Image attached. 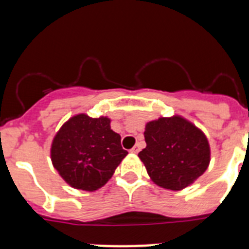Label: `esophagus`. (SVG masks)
<instances>
[{
	"instance_id": "1",
	"label": "esophagus",
	"mask_w": 249,
	"mask_h": 249,
	"mask_svg": "<svg viewBox=\"0 0 249 249\" xmlns=\"http://www.w3.org/2000/svg\"><path fill=\"white\" fill-rule=\"evenodd\" d=\"M140 149H141V144L137 143L135 147H133V148L131 149V152L132 153H138V152H140Z\"/></svg>"
}]
</instances>
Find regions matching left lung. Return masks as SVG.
<instances>
[{"label": "left lung", "instance_id": "1", "mask_svg": "<svg viewBox=\"0 0 249 249\" xmlns=\"http://www.w3.org/2000/svg\"><path fill=\"white\" fill-rule=\"evenodd\" d=\"M144 140L147 146L138 157L152 181L166 190H183L203 175L210 164L207 137L179 116L147 123Z\"/></svg>", "mask_w": 249, "mask_h": 249}]
</instances>
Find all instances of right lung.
<instances>
[{"label": "right lung", "mask_w": 249, "mask_h": 249, "mask_svg": "<svg viewBox=\"0 0 249 249\" xmlns=\"http://www.w3.org/2000/svg\"><path fill=\"white\" fill-rule=\"evenodd\" d=\"M107 117L85 113L67 121L54 136L51 160L59 176L76 190L96 191L105 186L121 160L128 155L121 136L111 129Z\"/></svg>", "instance_id": "obj_1"}]
</instances>
